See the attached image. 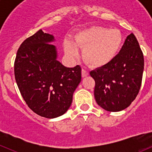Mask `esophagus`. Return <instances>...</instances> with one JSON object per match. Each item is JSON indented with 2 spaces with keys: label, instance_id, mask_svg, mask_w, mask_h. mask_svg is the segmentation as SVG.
Segmentation results:
<instances>
[{
  "label": "esophagus",
  "instance_id": "1",
  "mask_svg": "<svg viewBox=\"0 0 152 152\" xmlns=\"http://www.w3.org/2000/svg\"><path fill=\"white\" fill-rule=\"evenodd\" d=\"M82 77H87L88 75H89V72H88V70L86 69H82Z\"/></svg>",
  "mask_w": 152,
  "mask_h": 152
}]
</instances>
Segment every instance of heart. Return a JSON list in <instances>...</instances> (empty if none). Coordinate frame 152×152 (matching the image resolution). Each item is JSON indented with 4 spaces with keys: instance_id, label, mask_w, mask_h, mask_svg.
I'll return each mask as SVG.
<instances>
[{
    "instance_id": "heart-1",
    "label": "heart",
    "mask_w": 152,
    "mask_h": 152,
    "mask_svg": "<svg viewBox=\"0 0 152 152\" xmlns=\"http://www.w3.org/2000/svg\"><path fill=\"white\" fill-rule=\"evenodd\" d=\"M122 42L123 36L118 29L96 26L80 31L75 36L73 43L66 41L64 48L71 59L78 57V49H84V59L92 66L101 67L113 60Z\"/></svg>"
}]
</instances>
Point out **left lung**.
Wrapping results in <instances>:
<instances>
[{
    "instance_id": "1",
    "label": "left lung",
    "mask_w": 152,
    "mask_h": 152,
    "mask_svg": "<svg viewBox=\"0 0 152 152\" xmlns=\"http://www.w3.org/2000/svg\"><path fill=\"white\" fill-rule=\"evenodd\" d=\"M143 70V54L135 35L131 33L112 61L90 72L95 80L96 103L110 112L127 108L139 94Z\"/></svg>"
}]
</instances>
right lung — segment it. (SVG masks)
I'll return each instance as SVG.
<instances>
[{
	"instance_id": "1",
	"label": "right lung",
	"mask_w": 152,
	"mask_h": 152,
	"mask_svg": "<svg viewBox=\"0 0 152 152\" xmlns=\"http://www.w3.org/2000/svg\"><path fill=\"white\" fill-rule=\"evenodd\" d=\"M54 36L39 29L23 42L16 56L14 75L23 100L48 119L67 112L81 80L80 65L67 68L58 61Z\"/></svg>"
}]
</instances>
